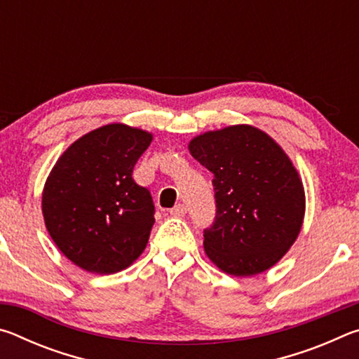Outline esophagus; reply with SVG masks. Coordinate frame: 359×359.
<instances>
[{
    "label": "esophagus",
    "mask_w": 359,
    "mask_h": 359,
    "mask_svg": "<svg viewBox=\"0 0 359 359\" xmlns=\"http://www.w3.org/2000/svg\"><path fill=\"white\" fill-rule=\"evenodd\" d=\"M169 214H171L172 217H184L187 214V208L184 204H177V205H174L171 210H169Z\"/></svg>",
    "instance_id": "obj_1"
}]
</instances>
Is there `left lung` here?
Wrapping results in <instances>:
<instances>
[{
	"instance_id": "8db88e82",
	"label": "left lung",
	"mask_w": 359,
	"mask_h": 359,
	"mask_svg": "<svg viewBox=\"0 0 359 359\" xmlns=\"http://www.w3.org/2000/svg\"><path fill=\"white\" fill-rule=\"evenodd\" d=\"M190 154L214 174L215 220L204 250L231 276L274 266L299 234L306 198L299 174L274 139L236 125L194 137Z\"/></svg>"
}]
</instances>
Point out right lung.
<instances>
[{
	"label": "right lung",
	"instance_id": "1",
	"mask_svg": "<svg viewBox=\"0 0 359 359\" xmlns=\"http://www.w3.org/2000/svg\"><path fill=\"white\" fill-rule=\"evenodd\" d=\"M151 135L131 126H101L58 158L42 193L48 234L66 258L95 274H114L144 252L155 205L133 169Z\"/></svg>",
	"mask_w": 359,
	"mask_h": 359
}]
</instances>
